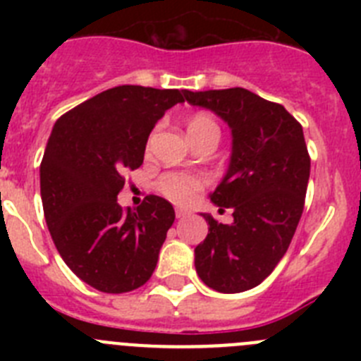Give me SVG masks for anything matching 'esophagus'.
<instances>
[{"instance_id": "1", "label": "esophagus", "mask_w": 361, "mask_h": 361, "mask_svg": "<svg viewBox=\"0 0 361 361\" xmlns=\"http://www.w3.org/2000/svg\"><path fill=\"white\" fill-rule=\"evenodd\" d=\"M186 215H188L186 209H180V208L175 209V216H177V219H184V216H186Z\"/></svg>"}]
</instances>
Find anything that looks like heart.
<instances>
[{
    "instance_id": "obj_1",
    "label": "heart",
    "mask_w": 361,
    "mask_h": 361,
    "mask_svg": "<svg viewBox=\"0 0 361 361\" xmlns=\"http://www.w3.org/2000/svg\"><path fill=\"white\" fill-rule=\"evenodd\" d=\"M206 130H219L215 121L206 114H195L188 121V135L206 132ZM206 184L202 173H188V171H164L157 178L155 188L159 193L175 204H188L195 199L197 193Z\"/></svg>"
}]
</instances>
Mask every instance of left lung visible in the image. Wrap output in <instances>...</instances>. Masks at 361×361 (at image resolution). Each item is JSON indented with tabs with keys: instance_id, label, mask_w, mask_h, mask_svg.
Returning a JSON list of instances; mask_svg holds the SVG:
<instances>
[{
	"instance_id": "left-lung-1",
	"label": "left lung",
	"mask_w": 361,
	"mask_h": 361,
	"mask_svg": "<svg viewBox=\"0 0 361 361\" xmlns=\"http://www.w3.org/2000/svg\"><path fill=\"white\" fill-rule=\"evenodd\" d=\"M184 97L215 111L233 135L228 173L212 193L233 222L202 213L209 228L195 247L197 275L219 293L247 291L273 273L304 212L311 171L304 130L282 104L245 88L184 90Z\"/></svg>"
}]
</instances>
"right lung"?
<instances>
[{
	"label": "right lung",
	"mask_w": 361,
	"mask_h": 361,
	"mask_svg": "<svg viewBox=\"0 0 361 361\" xmlns=\"http://www.w3.org/2000/svg\"><path fill=\"white\" fill-rule=\"evenodd\" d=\"M184 92L123 85L78 104L54 124L41 161L47 226L66 266L103 293L141 288L157 266L173 206L157 195L123 209V173L145 161L146 141Z\"/></svg>",
	"instance_id": "add662e5"
}]
</instances>
